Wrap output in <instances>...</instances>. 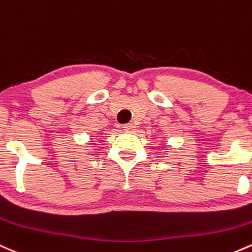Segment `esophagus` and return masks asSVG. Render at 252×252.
I'll use <instances>...</instances> for the list:
<instances>
[{"instance_id":"1","label":"esophagus","mask_w":252,"mask_h":252,"mask_svg":"<svg viewBox=\"0 0 252 252\" xmlns=\"http://www.w3.org/2000/svg\"><path fill=\"white\" fill-rule=\"evenodd\" d=\"M123 129H124V131L131 132V131L135 130V126H134V124H124Z\"/></svg>"}]
</instances>
